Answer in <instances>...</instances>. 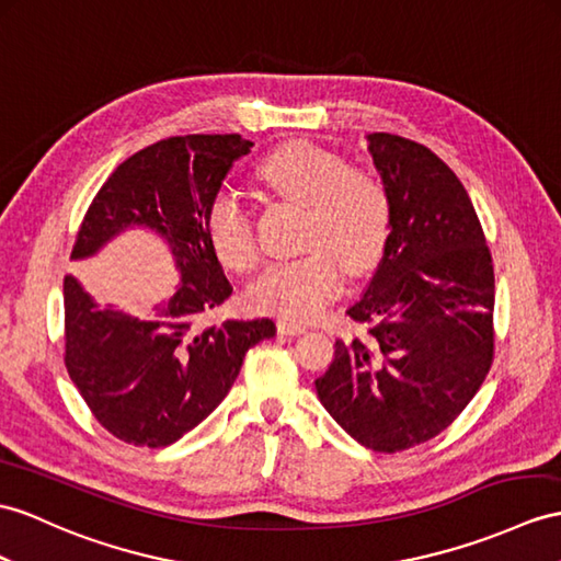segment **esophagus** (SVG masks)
<instances>
[{
	"mask_svg": "<svg viewBox=\"0 0 561 561\" xmlns=\"http://www.w3.org/2000/svg\"><path fill=\"white\" fill-rule=\"evenodd\" d=\"M278 331L283 335H299V333L307 331V325L302 321H295V319H280L278 321Z\"/></svg>",
	"mask_w": 561,
	"mask_h": 561,
	"instance_id": "1",
	"label": "esophagus"
}]
</instances>
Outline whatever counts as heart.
<instances>
[{"label": "heart", "mask_w": 561, "mask_h": 561, "mask_svg": "<svg viewBox=\"0 0 561 561\" xmlns=\"http://www.w3.org/2000/svg\"><path fill=\"white\" fill-rule=\"evenodd\" d=\"M259 178L280 197L305 207L302 250L262 271L250 302L285 319H311L343 288L345 268H371L390 236L392 202L380 178L354 171L337 154L311 142H290L266 154ZM216 256L233 271L256 264L252 218L236 193H218L207 214Z\"/></svg>", "instance_id": "obj_1"}]
</instances>
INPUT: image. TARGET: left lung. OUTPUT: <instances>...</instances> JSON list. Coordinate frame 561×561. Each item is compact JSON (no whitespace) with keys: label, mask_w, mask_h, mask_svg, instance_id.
<instances>
[{"label":"left lung","mask_w":561,"mask_h":561,"mask_svg":"<svg viewBox=\"0 0 561 561\" xmlns=\"http://www.w3.org/2000/svg\"><path fill=\"white\" fill-rule=\"evenodd\" d=\"M392 202L383 259L347 313L364 337L335 340L319 400L359 445L398 453L453 423L493 364L495 271L459 178L428 147L366 135Z\"/></svg>","instance_id":"left-lung-1"}]
</instances>
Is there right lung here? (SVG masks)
Listing matches in <instances>:
<instances>
[{
    "label": "right lung",
    "instance_id": "obj_1",
    "mask_svg": "<svg viewBox=\"0 0 561 561\" xmlns=\"http://www.w3.org/2000/svg\"><path fill=\"white\" fill-rule=\"evenodd\" d=\"M240 135H185L149 145L108 175L80 224L71 262L90 259L130 228L152 230L181 271L175 293L149 317L100 307L64 278L66 368L102 426L135 447H167L224 402L244 354L276 335L271 319L207 323L233 293L207 236V214Z\"/></svg>",
    "mask_w": 561,
    "mask_h": 561
}]
</instances>
